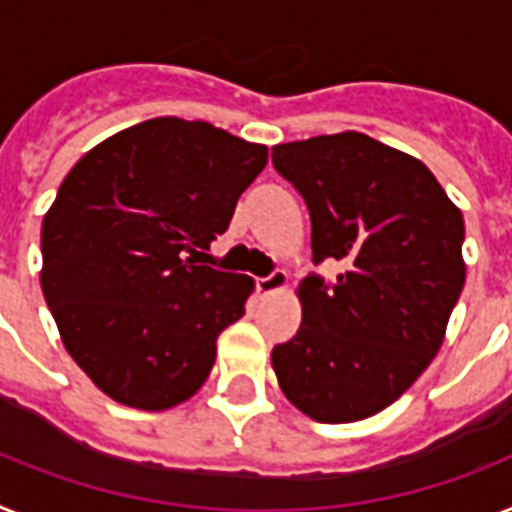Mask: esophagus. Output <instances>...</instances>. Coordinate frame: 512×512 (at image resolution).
I'll return each instance as SVG.
<instances>
[{
    "label": "esophagus",
    "mask_w": 512,
    "mask_h": 512,
    "mask_svg": "<svg viewBox=\"0 0 512 512\" xmlns=\"http://www.w3.org/2000/svg\"><path fill=\"white\" fill-rule=\"evenodd\" d=\"M285 285H287V274L282 272V269H274L272 274H266V277H259V280H256V290H259L261 295L277 293V290H282Z\"/></svg>",
    "instance_id": "obj_1"
}]
</instances>
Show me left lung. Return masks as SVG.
I'll use <instances>...</instances> for the list:
<instances>
[{
  "instance_id": "8db88e82",
  "label": "left lung",
  "mask_w": 512,
  "mask_h": 512,
  "mask_svg": "<svg viewBox=\"0 0 512 512\" xmlns=\"http://www.w3.org/2000/svg\"><path fill=\"white\" fill-rule=\"evenodd\" d=\"M272 164L306 201L314 266L342 264L337 280L303 277L274 374L306 416L361 421L437 356L466 282L463 214L426 164L353 130L280 143Z\"/></svg>"
}]
</instances>
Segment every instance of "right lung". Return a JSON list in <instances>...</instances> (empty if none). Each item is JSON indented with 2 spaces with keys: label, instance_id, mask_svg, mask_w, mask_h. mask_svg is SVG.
Masks as SVG:
<instances>
[{
  "label": "right lung",
  "instance_id": "1",
  "mask_svg": "<svg viewBox=\"0 0 512 512\" xmlns=\"http://www.w3.org/2000/svg\"><path fill=\"white\" fill-rule=\"evenodd\" d=\"M266 146L156 117L88 151L41 227V290L67 353L109 398L164 411L206 382L253 280L201 264Z\"/></svg>",
  "mask_w": 512,
  "mask_h": 512
}]
</instances>
